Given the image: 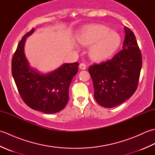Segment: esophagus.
<instances>
[{"label":"esophagus","instance_id":"esophagus-1","mask_svg":"<svg viewBox=\"0 0 155 155\" xmlns=\"http://www.w3.org/2000/svg\"><path fill=\"white\" fill-rule=\"evenodd\" d=\"M79 67L81 69H82V70H85V69L87 68V65H86V64H84L83 62V63L80 64Z\"/></svg>","mask_w":155,"mask_h":155}]
</instances>
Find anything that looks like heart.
Segmentation results:
<instances>
[{"instance_id":"1","label":"heart","mask_w":155,"mask_h":155,"mask_svg":"<svg viewBox=\"0 0 155 155\" xmlns=\"http://www.w3.org/2000/svg\"><path fill=\"white\" fill-rule=\"evenodd\" d=\"M79 41L86 46H92L90 55L94 60L100 61L114 54L119 48L121 38L116 31L103 25H88L82 30Z\"/></svg>"}]
</instances>
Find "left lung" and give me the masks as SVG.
Returning a JSON list of instances; mask_svg holds the SVG:
<instances>
[{
	"label": "left lung",
	"instance_id": "1",
	"mask_svg": "<svg viewBox=\"0 0 155 155\" xmlns=\"http://www.w3.org/2000/svg\"><path fill=\"white\" fill-rule=\"evenodd\" d=\"M124 29L123 49L109 60L88 68L95 100L106 108L116 107L129 98L139 81L142 54L133 32L128 28Z\"/></svg>",
	"mask_w": 155,
	"mask_h": 155
}]
</instances>
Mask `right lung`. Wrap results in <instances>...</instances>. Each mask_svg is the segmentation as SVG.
<instances>
[{
  "mask_svg": "<svg viewBox=\"0 0 155 155\" xmlns=\"http://www.w3.org/2000/svg\"><path fill=\"white\" fill-rule=\"evenodd\" d=\"M34 28L22 37L12 58V74L18 93L25 103L32 109L52 114L61 111L68 101V88L78 72V62L62 64L47 74H41L30 68L25 57L26 38Z\"/></svg>",
  "mask_w": 155,
  "mask_h": 155,
  "instance_id": "obj_1",
  "label": "right lung"
}]
</instances>
